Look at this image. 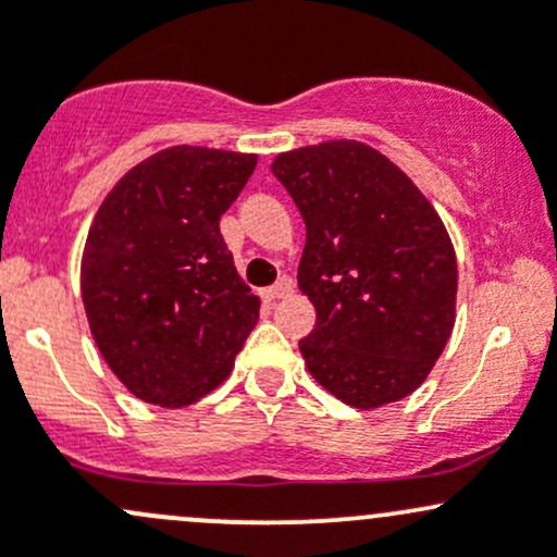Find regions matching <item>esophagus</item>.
Masks as SVG:
<instances>
[{"label":"esophagus","mask_w":557,"mask_h":557,"mask_svg":"<svg viewBox=\"0 0 557 557\" xmlns=\"http://www.w3.org/2000/svg\"><path fill=\"white\" fill-rule=\"evenodd\" d=\"M292 292V281L289 278H281L278 284H273V286H268V289H262V297H265L268 302H273V300H281V297H286Z\"/></svg>","instance_id":"esophagus-1"}]
</instances>
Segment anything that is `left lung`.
<instances>
[{
    "mask_svg": "<svg viewBox=\"0 0 557 557\" xmlns=\"http://www.w3.org/2000/svg\"><path fill=\"white\" fill-rule=\"evenodd\" d=\"M271 170L305 220L297 284L315 308L305 367L356 409L406 398L454 329L457 257L438 212L356 140L281 153Z\"/></svg>",
    "mask_w": 557,
    "mask_h": 557,
    "instance_id": "obj_1",
    "label": "left lung"
}]
</instances>
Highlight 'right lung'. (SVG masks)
<instances>
[{
  "label": "right lung",
  "instance_id": "1",
  "mask_svg": "<svg viewBox=\"0 0 557 557\" xmlns=\"http://www.w3.org/2000/svg\"><path fill=\"white\" fill-rule=\"evenodd\" d=\"M255 164V153L166 148L95 214L82 257L87 321L111 372L148 404L181 409L214 391L260 319L220 233Z\"/></svg>",
  "mask_w": 557,
  "mask_h": 557
}]
</instances>
